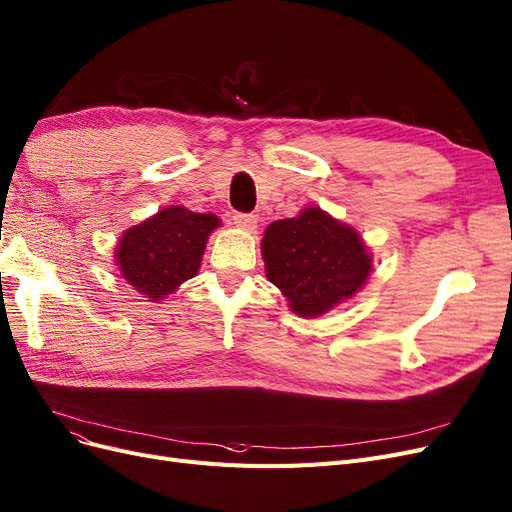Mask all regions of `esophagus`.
<instances>
[{"instance_id":"1","label":"esophagus","mask_w":512,"mask_h":512,"mask_svg":"<svg viewBox=\"0 0 512 512\" xmlns=\"http://www.w3.org/2000/svg\"><path fill=\"white\" fill-rule=\"evenodd\" d=\"M234 225L240 227V230L253 232L255 227H257V217L255 215H246V213H236L234 215Z\"/></svg>"}]
</instances>
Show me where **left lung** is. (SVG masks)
I'll return each instance as SVG.
<instances>
[{
    "label": "left lung",
    "instance_id": "8db88e82",
    "mask_svg": "<svg viewBox=\"0 0 512 512\" xmlns=\"http://www.w3.org/2000/svg\"><path fill=\"white\" fill-rule=\"evenodd\" d=\"M266 276L304 318L323 316L365 287L373 255L352 225L320 206L270 223L261 238Z\"/></svg>",
    "mask_w": 512,
    "mask_h": 512
}]
</instances>
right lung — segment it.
Returning a JSON list of instances; mask_svg holds the SVG:
<instances>
[{
	"mask_svg": "<svg viewBox=\"0 0 512 512\" xmlns=\"http://www.w3.org/2000/svg\"><path fill=\"white\" fill-rule=\"evenodd\" d=\"M217 227L221 219L213 213L166 206L128 227L116 244L113 261L132 289L147 301H162L198 274L208 236Z\"/></svg>",
	"mask_w": 512,
	"mask_h": 512,
	"instance_id": "right-lung-1",
	"label": "right lung"
}]
</instances>
